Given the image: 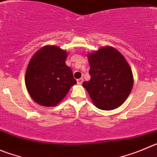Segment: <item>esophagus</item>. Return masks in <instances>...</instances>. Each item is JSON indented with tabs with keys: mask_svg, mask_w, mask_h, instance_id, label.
Returning <instances> with one entry per match:
<instances>
[{
	"mask_svg": "<svg viewBox=\"0 0 157 157\" xmlns=\"http://www.w3.org/2000/svg\"><path fill=\"white\" fill-rule=\"evenodd\" d=\"M77 84H82V83L84 82V79L79 78V79H77Z\"/></svg>",
	"mask_w": 157,
	"mask_h": 157,
	"instance_id": "esophagus-1",
	"label": "esophagus"
}]
</instances>
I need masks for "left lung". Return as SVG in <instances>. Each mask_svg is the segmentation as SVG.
I'll use <instances>...</instances> for the list:
<instances>
[{"mask_svg": "<svg viewBox=\"0 0 157 157\" xmlns=\"http://www.w3.org/2000/svg\"><path fill=\"white\" fill-rule=\"evenodd\" d=\"M91 80L83 87L94 105L99 109L119 107L128 98L134 84L131 66L118 50L110 46L101 47L87 54Z\"/></svg>", "mask_w": 157, "mask_h": 157, "instance_id": "8db88e82", "label": "left lung"}]
</instances>
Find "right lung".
<instances>
[{"label":"right lung","instance_id":"obj_1","mask_svg":"<svg viewBox=\"0 0 157 157\" xmlns=\"http://www.w3.org/2000/svg\"><path fill=\"white\" fill-rule=\"evenodd\" d=\"M68 53L58 46L46 45L29 60L25 84L31 98L43 106L53 107L77 84L73 71L66 66Z\"/></svg>","mask_w":157,"mask_h":157}]
</instances>
